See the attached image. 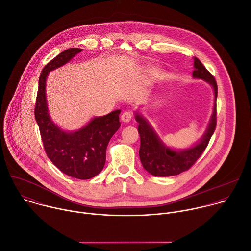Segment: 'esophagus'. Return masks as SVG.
<instances>
[{"label": "esophagus", "instance_id": "obj_1", "mask_svg": "<svg viewBox=\"0 0 251 251\" xmlns=\"http://www.w3.org/2000/svg\"><path fill=\"white\" fill-rule=\"evenodd\" d=\"M131 119H132V113H131L130 111H125V112L122 113V115H121V120H122L123 122L127 123V122H129Z\"/></svg>", "mask_w": 251, "mask_h": 251}]
</instances>
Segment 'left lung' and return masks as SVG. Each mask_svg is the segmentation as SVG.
<instances>
[{
	"label": "left lung",
	"mask_w": 251,
	"mask_h": 251,
	"mask_svg": "<svg viewBox=\"0 0 251 251\" xmlns=\"http://www.w3.org/2000/svg\"><path fill=\"white\" fill-rule=\"evenodd\" d=\"M194 65L193 76L205 80L213 87L214 98H216L214 101H217L218 85L213 75L197 57H195ZM136 120L139 123L138 132L141 139L139 156L143 167L153 176H170L188 171L207 147L217 127V104L214 103L213 113L202 139L194 147L184 151H174L166 147L147 120L138 113H136Z\"/></svg>",
	"instance_id": "8db88e82"
}]
</instances>
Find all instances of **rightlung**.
<instances>
[{"instance_id": "add662e5", "label": "right lung", "mask_w": 251, "mask_h": 251, "mask_svg": "<svg viewBox=\"0 0 251 251\" xmlns=\"http://www.w3.org/2000/svg\"><path fill=\"white\" fill-rule=\"evenodd\" d=\"M81 49H68L51 59L42 70L34 105L45 151L49 159L65 175L88 180L98 175L106 161L107 145L120 127V110L95 117L82 129L67 133L50 118L46 100V80L50 71L65 64Z\"/></svg>"}]
</instances>
